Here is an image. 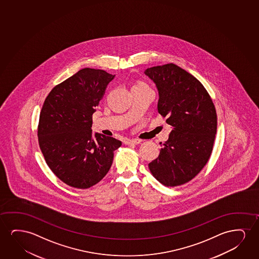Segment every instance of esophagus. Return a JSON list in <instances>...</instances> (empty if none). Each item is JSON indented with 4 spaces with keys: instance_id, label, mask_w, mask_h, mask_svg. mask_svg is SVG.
Listing matches in <instances>:
<instances>
[{
    "instance_id": "obj_1",
    "label": "esophagus",
    "mask_w": 259,
    "mask_h": 259,
    "mask_svg": "<svg viewBox=\"0 0 259 259\" xmlns=\"http://www.w3.org/2000/svg\"><path fill=\"white\" fill-rule=\"evenodd\" d=\"M141 142H142L141 140L134 139V140H126V141H124V144L125 145H137V144H140Z\"/></svg>"
}]
</instances>
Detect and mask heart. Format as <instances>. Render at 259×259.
<instances>
[{
	"mask_svg": "<svg viewBox=\"0 0 259 259\" xmlns=\"http://www.w3.org/2000/svg\"><path fill=\"white\" fill-rule=\"evenodd\" d=\"M146 85L145 84H142V83H140V84H137V85ZM147 87V85H146Z\"/></svg>",
	"mask_w": 259,
	"mask_h": 259,
	"instance_id": "obj_1",
	"label": "heart"
}]
</instances>
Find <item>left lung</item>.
<instances>
[{
  "mask_svg": "<svg viewBox=\"0 0 259 259\" xmlns=\"http://www.w3.org/2000/svg\"><path fill=\"white\" fill-rule=\"evenodd\" d=\"M145 74L158 89V112L172 126L159 156L149 163V170L165 187L181 186L209 161L217 133L216 109L202 83L176 64L149 68Z\"/></svg>",
  "mask_w": 259,
  "mask_h": 259,
  "instance_id": "left-lung-1",
  "label": "left lung"
}]
</instances>
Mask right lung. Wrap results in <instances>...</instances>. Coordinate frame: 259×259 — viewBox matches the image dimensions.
I'll list each match as a JSON object with an SVG mask.
<instances>
[{"instance_id":"obj_1","label":"right lung","mask_w":259,"mask_h":259,"mask_svg":"<svg viewBox=\"0 0 259 259\" xmlns=\"http://www.w3.org/2000/svg\"><path fill=\"white\" fill-rule=\"evenodd\" d=\"M113 75L84 68L56 85L39 114L38 141L47 164L64 183L87 189L103 180L122 142L92 133L93 114Z\"/></svg>"}]
</instances>
